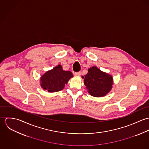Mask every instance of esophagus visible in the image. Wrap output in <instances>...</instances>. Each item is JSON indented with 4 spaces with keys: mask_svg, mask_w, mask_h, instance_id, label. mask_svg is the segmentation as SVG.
I'll return each mask as SVG.
<instances>
[{
    "mask_svg": "<svg viewBox=\"0 0 149 149\" xmlns=\"http://www.w3.org/2000/svg\"><path fill=\"white\" fill-rule=\"evenodd\" d=\"M74 75L76 76H80L81 75V72H76V73H74Z\"/></svg>",
    "mask_w": 149,
    "mask_h": 149,
    "instance_id": "1",
    "label": "esophagus"
}]
</instances>
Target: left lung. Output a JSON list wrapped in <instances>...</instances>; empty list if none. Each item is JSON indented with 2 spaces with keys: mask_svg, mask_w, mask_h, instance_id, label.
<instances>
[{
  "mask_svg": "<svg viewBox=\"0 0 149 149\" xmlns=\"http://www.w3.org/2000/svg\"><path fill=\"white\" fill-rule=\"evenodd\" d=\"M82 78L88 93L94 97L105 96L111 91L113 84L112 76L97 66L88 68L87 74Z\"/></svg>",
  "mask_w": 149,
  "mask_h": 149,
  "instance_id": "8db88e82",
  "label": "left lung"
}]
</instances>
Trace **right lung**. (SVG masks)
I'll list each match as a JSON object with an SVG mask.
<instances>
[{
	"instance_id": "right-lung-1",
	"label": "right lung",
	"mask_w": 149,
	"mask_h": 149,
	"mask_svg": "<svg viewBox=\"0 0 149 149\" xmlns=\"http://www.w3.org/2000/svg\"><path fill=\"white\" fill-rule=\"evenodd\" d=\"M73 77L70 71L64 70L59 64L43 74L40 78V85L43 90L49 92H58L63 90Z\"/></svg>"
}]
</instances>
